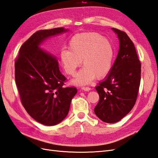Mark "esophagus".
<instances>
[{"instance_id":"obj_1","label":"esophagus","mask_w":158,"mask_h":158,"mask_svg":"<svg viewBox=\"0 0 158 158\" xmlns=\"http://www.w3.org/2000/svg\"><path fill=\"white\" fill-rule=\"evenodd\" d=\"M81 89H82V90H83V91H89L91 89V88L88 87H81Z\"/></svg>"}]
</instances>
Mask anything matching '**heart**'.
I'll return each mask as SVG.
<instances>
[{"label": "heart", "mask_w": 158, "mask_h": 158, "mask_svg": "<svg viewBox=\"0 0 158 158\" xmlns=\"http://www.w3.org/2000/svg\"><path fill=\"white\" fill-rule=\"evenodd\" d=\"M69 48L60 51V58L65 72L74 76L78 67L81 70L73 83L86 85L95 77L101 79L110 71L114 58V48L110 40L96 32H83L74 35Z\"/></svg>", "instance_id": "obj_1"}]
</instances>
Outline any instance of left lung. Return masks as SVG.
Wrapping results in <instances>:
<instances>
[{"label":"left lung","instance_id":"obj_1","mask_svg":"<svg viewBox=\"0 0 158 158\" xmlns=\"http://www.w3.org/2000/svg\"><path fill=\"white\" fill-rule=\"evenodd\" d=\"M119 51L110 73L96 87L100 100L94 112L104 123L118 122L135 104L141 81V62L134 44L124 31L112 28Z\"/></svg>","mask_w":158,"mask_h":158}]
</instances>
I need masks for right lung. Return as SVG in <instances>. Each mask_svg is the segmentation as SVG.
<instances>
[{
  "label": "right lung",
  "mask_w": 158,
  "mask_h": 158,
  "mask_svg": "<svg viewBox=\"0 0 158 158\" xmlns=\"http://www.w3.org/2000/svg\"><path fill=\"white\" fill-rule=\"evenodd\" d=\"M64 27L40 30L21 46L15 63V77L21 103L38 123L47 126L60 123L67 116L75 87H64L65 77L53 55L41 49L45 40L67 31Z\"/></svg>",
  "instance_id": "1"
}]
</instances>
